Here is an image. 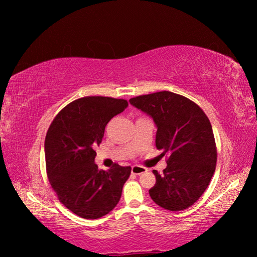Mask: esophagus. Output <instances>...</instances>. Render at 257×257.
Masks as SVG:
<instances>
[{
    "label": "esophagus",
    "mask_w": 257,
    "mask_h": 257,
    "mask_svg": "<svg viewBox=\"0 0 257 257\" xmlns=\"http://www.w3.org/2000/svg\"><path fill=\"white\" fill-rule=\"evenodd\" d=\"M146 171H147V169L144 167H141V165H134V167L132 168V172L136 176L142 175V173H144Z\"/></svg>",
    "instance_id": "34e87169"
}]
</instances>
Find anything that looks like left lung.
Wrapping results in <instances>:
<instances>
[{
	"mask_svg": "<svg viewBox=\"0 0 257 257\" xmlns=\"http://www.w3.org/2000/svg\"><path fill=\"white\" fill-rule=\"evenodd\" d=\"M156 125L155 145L169 154L162 175L150 196L169 211L189 207L202 196L215 172L216 147L212 125L193 101L172 92H158L129 99Z\"/></svg>",
	"mask_w": 257,
	"mask_h": 257,
	"instance_id": "left-lung-1",
	"label": "left lung"
}]
</instances>
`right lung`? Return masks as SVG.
I'll list each match as a JSON object with an SVG mask.
<instances>
[{"mask_svg":"<svg viewBox=\"0 0 257 257\" xmlns=\"http://www.w3.org/2000/svg\"><path fill=\"white\" fill-rule=\"evenodd\" d=\"M127 106L125 99L82 97L61 110L47 130L44 149L50 184L60 202L84 219H99L110 213L132 172L130 167L119 164L101 170L94 151L108 121Z\"/></svg>","mask_w":257,"mask_h":257,"instance_id":"1","label":"right lung"}]
</instances>
